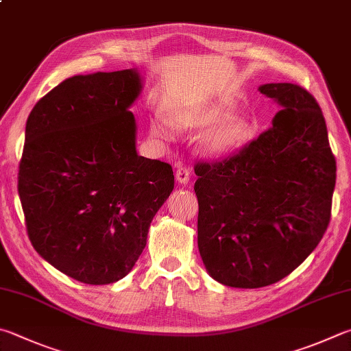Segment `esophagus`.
<instances>
[{"mask_svg":"<svg viewBox=\"0 0 351 351\" xmlns=\"http://www.w3.org/2000/svg\"><path fill=\"white\" fill-rule=\"evenodd\" d=\"M175 176H176V181L180 184H187L190 180V170L187 167H184V165H180Z\"/></svg>","mask_w":351,"mask_h":351,"instance_id":"esophagus-1","label":"esophagus"}]
</instances>
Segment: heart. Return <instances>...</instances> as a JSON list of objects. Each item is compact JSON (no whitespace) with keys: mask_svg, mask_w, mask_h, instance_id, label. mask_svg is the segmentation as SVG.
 I'll return each mask as SVG.
<instances>
[{"mask_svg":"<svg viewBox=\"0 0 351 351\" xmlns=\"http://www.w3.org/2000/svg\"><path fill=\"white\" fill-rule=\"evenodd\" d=\"M228 107L222 104H201V106H175L170 109V123L180 129H197L210 125L199 136V150L207 156H221L230 154L245 141L250 127L241 117H228ZM150 132L155 136L169 139L171 132L162 121L152 119Z\"/></svg>","mask_w":351,"mask_h":351,"instance_id":"1","label":"heart"}]
</instances>
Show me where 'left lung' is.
<instances>
[{
	"label": "left lung",
	"instance_id": "1",
	"mask_svg": "<svg viewBox=\"0 0 351 351\" xmlns=\"http://www.w3.org/2000/svg\"><path fill=\"white\" fill-rule=\"evenodd\" d=\"M259 92L282 107L269 130L238 154L199 161L197 248L215 281L271 285L319 244L331 216L336 161L313 95L291 82Z\"/></svg>",
	"mask_w": 351,
	"mask_h": 351
}]
</instances>
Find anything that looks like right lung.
I'll return each mask as SVG.
<instances>
[{
  "mask_svg": "<svg viewBox=\"0 0 351 351\" xmlns=\"http://www.w3.org/2000/svg\"><path fill=\"white\" fill-rule=\"evenodd\" d=\"M135 69L76 75L32 109L18 171L35 250L76 281L123 279L175 186L171 165L136 154Z\"/></svg>",
  "mask_w": 351,
  "mask_h": 351,
  "instance_id": "right-lung-1",
  "label": "right lung"
}]
</instances>
